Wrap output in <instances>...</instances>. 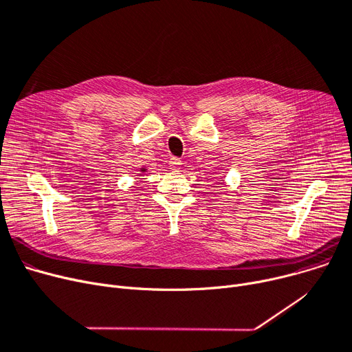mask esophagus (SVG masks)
<instances>
[{
  "label": "esophagus",
  "instance_id": "34e87169",
  "mask_svg": "<svg viewBox=\"0 0 352 352\" xmlns=\"http://www.w3.org/2000/svg\"><path fill=\"white\" fill-rule=\"evenodd\" d=\"M181 160L179 158H177V157H173L171 160H170V168L173 170V171H178L179 170V166H181Z\"/></svg>",
  "mask_w": 352,
  "mask_h": 352
}]
</instances>
